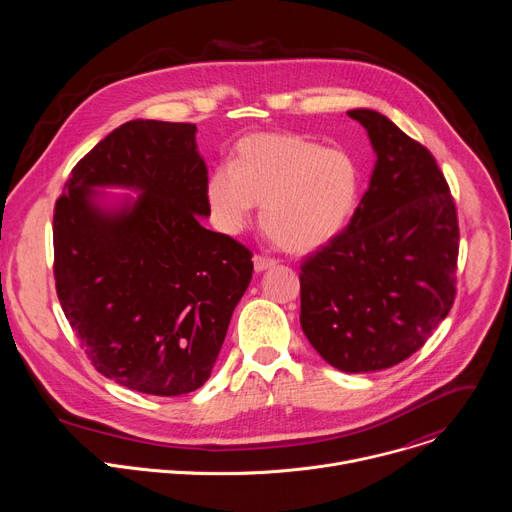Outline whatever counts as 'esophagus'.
<instances>
[{"label": "esophagus", "mask_w": 512, "mask_h": 512, "mask_svg": "<svg viewBox=\"0 0 512 512\" xmlns=\"http://www.w3.org/2000/svg\"><path fill=\"white\" fill-rule=\"evenodd\" d=\"M253 265H255V271H257V273H263V271L275 267V261L269 259V257H263V255H255V257H253Z\"/></svg>", "instance_id": "esophagus-1"}]
</instances>
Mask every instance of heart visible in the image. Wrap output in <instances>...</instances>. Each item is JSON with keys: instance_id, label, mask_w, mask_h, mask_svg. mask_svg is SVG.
Returning <instances> with one entry per match:
<instances>
[{"instance_id": "obj_1", "label": "heart", "mask_w": 512, "mask_h": 512, "mask_svg": "<svg viewBox=\"0 0 512 512\" xmlns=\"http://www.w3.org/2000/svg\"><path fill=\"white\" fill-rule=\"evenodd\" d=\"M360 168L342 148H322L298 133H253L231 166L204 184L212 225L239 235L261 204L263 231L289 253H310L342 233L360 198Z\"/></svg>"}]
</instances>
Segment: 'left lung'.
<instances>
[{
  "label": "left lung",
  "instance_id": "1",
  "mask_svg": "<svg viewBox=\"0 0 512 512\" xmlns=\"http://www.w3.org/2000/svg\"><path fill=\"white\" fill-rule=\"evenodd\" d=\"M377 156L348 227L302 265V330L342 373L389 369L450 314L458 214L433 156L373 109H352Z\"/></svg>",
  "mask_w": 512,
  "mask_h": 512
}]
</instances>
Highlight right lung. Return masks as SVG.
<instances>
[{
    "instance_id": "add662e5",
    "label": "right lung",
    "mask_w": 512,
    "mask_h": 512,
    "mask_svg": "<svg viewBox=\"0 0 512 512\" xmlns=\"http://www.w3.org/2000/svg\"><path fill=\"white\" fill-rule=\"evenodd\" d=\"M196 131L123 123L72 168L54 208L64 316L103 377L145 395L176 397L208 381L253 275L249 249L200 223L210 214Z\"/></svg>"
}]
</instances>
